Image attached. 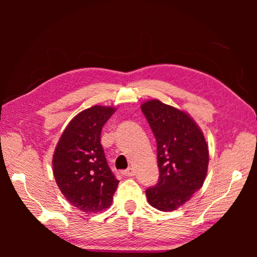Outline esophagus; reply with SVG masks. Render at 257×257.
Returning a JSON list of instances; mask_svg holds the SVG:
<instances>
[{
  "instance_id": "34e87169",
  "label": "esophagus",
  "mask_w": 257,
  "mask_h": 257,
  "mask_svg": "<svg viewBox=\"0 0 257 257\" xmlns=\"http://www.w3.org/2000/svg\"><path fill=\"white\" fill-rule=\"evenodd\" d=\"M121 173H122V175L125 176V177H133L135 175V171H134L133 168H128L127 170H123Z\"/></svg>"
}]
</instances>
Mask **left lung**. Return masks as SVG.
Masks as SVG:
<instances>
[{"label": "left lung", "mask_w": 257, "mask_h": 257, "mask_svg": "<svg viewBox=\"0 0 257 257\" xmlns=\"http://www.w3.org/2000/svg\"><path fill=\"white\" fill-rule=\"evenodd\" d=\"M156 141L159 181L146 189L147 201L160 211H175L202 188L208 149L202 130L189 114L159 99L142 104Z\"/></svg>", "instance_id": "1"}]
</instances>
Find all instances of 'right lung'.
Returning <instances> with one entry per match:
<instances>
[{"instance_id":"obj_1","label":"right lung","mask_w":257,"mask_h":257,"mask_svg":"<svg viewBox=\"0 0 257 257\" xmlns=\"http://www.w3.org/2000/svg\"><path fill=\"white\" fill-rule=\"evenodd\" d=\"M114 107L94 105L73 118L61 136L53 155L56 184L78 210L97 213L111 205L118 187L101 145L103 125Z\"/></svg>"}]
</instances>
